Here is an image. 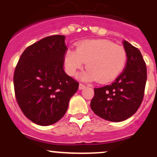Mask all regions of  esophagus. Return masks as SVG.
I'll return each instance as SVG.
<instances>
[{
    "instance_id": "obj_1",
    "label": "esophagus",
    "mask_w": 157,
    "mask_h": 157,
    "mask_svg": "<svg viewBox=\"0 0 157 157\" xmlns=\"http://www.w3.org/2000/svg\"><path fill=\"white\" fill-rule=\"evenodd\" d=\"M85 86H85L84 84H83V83H80V85H79V89L83 90V89H84Z\"/></svg>"
}]
</instances>
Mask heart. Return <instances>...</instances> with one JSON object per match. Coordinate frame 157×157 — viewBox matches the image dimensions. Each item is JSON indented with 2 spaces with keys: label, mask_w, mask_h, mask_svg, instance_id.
<instances>
[{
  "label": "heart",
  "mask_w": 157,
  "mask_h": 157,
  "mask_svg": "<svg viewBox=\"0 0 157 157\" xmlns=\"http://www.w3.org/2000/svg\"><path fill=\"white\" fill-rule=\"evenodd\" d=\"M127 60V51L123 47L106 40H85L77 45L76 51H67L64 66L67 73L74 76L86 63L87 70L81 75L83 80L108 83L123 72Z\"/></svg>",
  "instance_id": "b5f03b06"
}]
</instances>
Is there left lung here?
I'll return each instance as SVG.
<instances>
[{
  "label": "left lung",
  "instance_id": "1",
  "mask_svg": "<svg viewBox=\"0 0 157 157\" xmlns=\"http://www.w3.org/2000/svg\"><path fill=\"white\" fill-rule=\"evenodd\" d=\"M127 61L111 84L94 88L90 107L95 114L112 122L128 119L139 109L144 97L147 66L139 49L124 40Z\"/></svg>",
  "mask_w": 157,
  "mask_h": 157
}]
</instances>
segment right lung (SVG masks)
Segmentation results:
<instances>
[{
    "label": "right lung",
    "mask_w": 157,
    "mask_h": 157,
    "mask_svg": "<svg viewBox=\"0 0 157 157\" xmlns=\"http://www.w3.org/2000/svg\"><path fill=\"white\" fill-rule=\"evenodd\" d=\"M67 51L64 35L46 36L27 47L13 74L15 97L21 111L34 124L60 121L79 83L63 71Z\"/></svg>",
    "instance_id": "1"
}]
</instances>
